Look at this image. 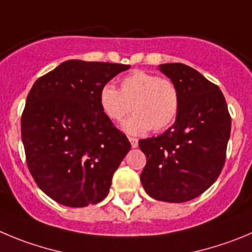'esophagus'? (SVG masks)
Returning a JSON list of instances; mask_svg holds the SVG:
<instances>
[{
    "instance_id": "34e87169",
    "label": "esophagus",
    "mask_w": 252,
    "mask_h": 252,
    "mask_svg": "<svg viewBox=\"0 0 252 252\" xmlns=\"http://www.w3.org/2000/svg\"><path fill=\"white\" fill-rule=\"evenodd\" d=\"M129 142H130L131 148H137L138 147V139L137 138H129Z\"/></svg>"
}]
</instances>
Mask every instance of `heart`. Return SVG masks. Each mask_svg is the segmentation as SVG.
<instances>
[{
    "label": "heart",
    "instance_id": "1",
    "mask_svg": "<svg viewBox=\"0 0 252 252\" xmlns=\"http://www.w3.org/2000/svg\"><path fill=\"white\" fill-rule=\"evenodd\" d=\"M99 105L109 121L123 123L131 135H143L152 129L163 131L175 122L180 109V93L171 79L154 73L135 70L121 81L119 91L107 83L99 91Z\"/></svg>",
    "mask_w": 252,
    "mask_h": 252
}]
</instances>
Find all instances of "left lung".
<instances>
[{
  "instance_id": "obj_1",
  "label": "left lung",
  "mask_w": 252,
  "mask_h": 252,
  "mask_svg": "<svg viewBox=\"0 0 252 252\" xmlns=\"http://www.w3.org/2000/svg\"><path fill=\"white\" fill-rule=\"evenodd\" d=\"M159 69L179 89L180 109L168 130L139 140L147 157L140 182L155 200L184 203L203 194L221 173L231 118L222 92L201 73L183 63Z\"/></svg>"
}]
</instances>
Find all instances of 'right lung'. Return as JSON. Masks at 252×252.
<instances>
[{
  "mask_svg": "<svg viewBox=\"0 0 252 252\" xmlns=\"http://www.w3.org/2000/svg\"><path fill=\"white\" fill-rule=\"evenodd\" d=\"M129 68L65 61L31 88L21 118L26 160L39 189L57 203L83 208L109 192L130 143L102 112L99 91Z\"/></svg>",
  "mask_w": 252,
  "mask_h": 252,
  "instance_id": "obj_1",
  "label": "right lung"
}]
</instances>
